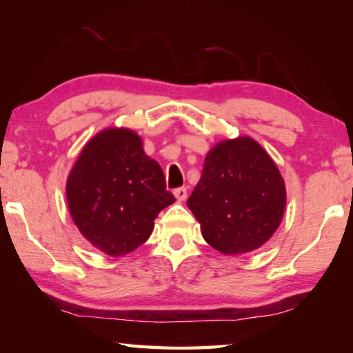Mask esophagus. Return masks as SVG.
<instances>
[{
  "label": "esophagus",
  "mask_w": 353,
  "mask_h": 353,
  "mask_svg": "<svg viewBox=\"0 0 353 353\" xmlns=\"http://www.w3.org/2000/svg\"><path fill=\"white\" fill-rule=\"evenodd\" d=\"M172 193H174L177 201H185V199H187V188H185V187L176 188L174 191H172Z\"/></svg>",
  "instance_id": "esophagus-1"
}]
</instances>
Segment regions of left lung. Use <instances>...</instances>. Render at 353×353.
I'll return each mask as SVG.
<instances>
[{"mask_svg":"<svg viewBox=\"0 0 353 353\" xmlns=\"http://www.w3.org/2000/svg\"><path fill=\"white\" fill-rule=\"evenodd\" d=\"M285 204L279 168L249 137L221 141L207 154L187 201L204 240L225 255L263 246L280 225Z\"/></svg>","mask_w":353,"mask_h":353,"instance_id":"8db88e82","label":"left lung"}]
</instances>
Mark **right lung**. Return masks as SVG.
<instances>
[{"instance_id": "add662e5", "label": "right lung", "mask_w": 353, "mask_h": 353, "mask_svg": "<svg viewBox=\"0 0 353 353\" xmlns=\"http://www.w3.org/2000/svg\"><path fill=\"white\" fill-rule=\"evenodd\" d=\"M160 165L134 130L105 129L87 143L67 181L68 208L81 234L110 256L132 252L174 202Z\"/></svg>"}]
</instances>
